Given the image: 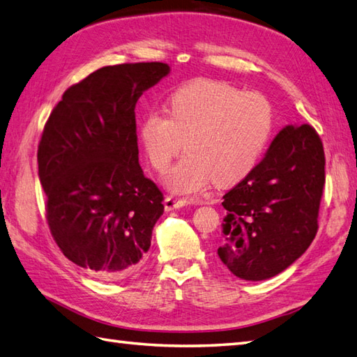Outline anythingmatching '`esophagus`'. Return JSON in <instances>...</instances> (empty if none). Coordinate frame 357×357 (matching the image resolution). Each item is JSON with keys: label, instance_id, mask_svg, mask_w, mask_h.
Masks as SVG:
<instances>
[{"label": "esophagus", "instance_id": "34e87169", "mask_svg": "<svg viewBox=\"0 0 357 357\" xmlns=\"http://www.w3.org/2000/svg\"><path fill=\"white\" fill-rule=\"evenodd\" d=\"M187 204H190V201L176 198V196H165L164 208H165V211H172V210H176V208L184 207V206H187Z\"/></svg>", "mask_w": 357, "mask_h": 357}]
</instances>
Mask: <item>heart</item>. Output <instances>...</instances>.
Here are the masks:
<instances>
[{"mask_svg":"<svg viewBox=\"0 0 357 357\" xmlns=\"http://www.w3.org/2000/svg\"><path fill=\"white\" fill-rule=\"evenodd\" d=\"M275 116L267 96L222 81L196 79L174 90L169 115L151 110L141 119L139 142L150 165L164 172L184 141L187 153L165 174L176 193H195L215 181L241 183L267 149Z\"/></svg>","mask_w":357,"mask_h":357,"instance_id":"obj_1","label":"heart"}]
</instances>
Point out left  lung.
Here are the masks:
<instances>
[{
    "mask_svg": "<svg viewBox=\"0 0 357 357\" xmlns=\"http://www.w3.org/2000/svg\"><path fill=\"white\" fill-rule=\"evenodd\" d=\"M325 185V155L312 126H287L256 169L224 195L218 256L234 276L264 280L312 244Z\"/></svg>",
    "mask_w": 357,
    "mask_h": 357,
    "instance_id": "1",
    "label": "left lung"
}]
</instances>
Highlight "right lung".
<instances>
[{
	"mask_svg": "<svg viewBox=\"0 0 357 357\" xmlns=\"http://www.w3.org/2000/svg\"><path fill=\"white\" fill-rule=\"evenodd\" d=\"M165 63H127L90 73L66 90L38 146L45 218L67 259L119 280L146 262L164 195L138 161L135 105Z\"/></svg>",
	"mask_w": 357,
	"mask_h": 357,
	"instance_id": "obj_1",
	"label": "right lung"
}]
</instances>
